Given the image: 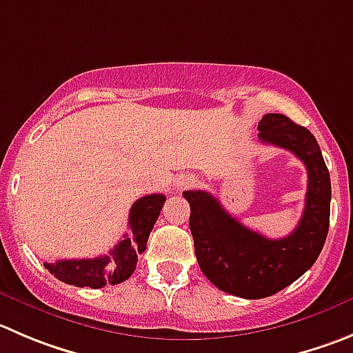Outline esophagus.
<instances>
[{"instance_id": "esophagus-1", "label": "esophagus", "mask_w": 353, "mask_h": 353, "mask_svg": "<svg viewBox=\"0 0 353 353\" xmlns=\"http://www.w3.org/2000/svg\"><path fill=\"white\" fill-rule=\"evenodd\" d=\"M194 183H196V179H194L192 174H182V176H179L176 179V182H174V189H187V187H192Z\"/></svg>"}]
</instances>
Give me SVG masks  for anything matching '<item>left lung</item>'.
<instances>
[{
  "mask_svg": "<svg viewBox=\"0 0 353 353\" xmlns=\"http://www.w3.org/2000/svg\"><path fill=\"white\" fill-rule=\"evenodd\" d=\"M260 142L293 152L308 173L305 210L296 229L268 239L244 227L206 190H187L197 263L225 293L258 300L279 293L301 277L321 254L330 230L331 180L315 137L284 114H265Z\"/></svg>",
  "mask_w": 353,
  "mask_h": 353,
  "instance_id": "8db88e82",
  "label": "left lung"
}]
</instances>
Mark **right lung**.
Listing matches in <instances>:
<instances>
[{"label": "right lung", "mask_w": 353, "mask_h": 353, "mask_svg": "<svg viewBox=\"0 0 353 353\" xmlns=\"http://www.w3.org/2000/svg\"><path fill=\"white\" fill-rule=\"evenodd\" d=\"M164 201L166 197L163 194L140 197L130 210L132 232L124 236L109 254L83 260H59L55 263H45V267L59 281L78 288L99 290L107 284L123 283L135 272L139 254L145 251L147 239L159 218Z\"/></svg>", "instance_id": "obj_1"}]
</instances>
